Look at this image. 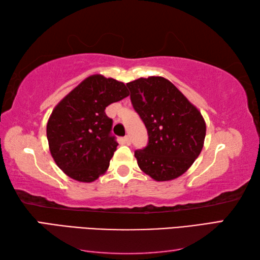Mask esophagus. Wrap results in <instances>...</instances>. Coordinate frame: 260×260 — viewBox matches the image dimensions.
Returning <instances> with one entry per match:
<instances>
[{
	"label": "esophagus",
	"mask_w": 260,
	"mask_h": 260,
	"mask_svg": "<svg viewBox=\"0 0 260 260\" xmlns=\"http://www.w3.org/2000/svg\"><path fill=\"white\" fill-rule=\"evenodd\" d=\"M131 142H132V140H131V137H129L128 135L124 137V143H125L126 145H129V144H131Z\"/></svg>",
	"instance_id": "34e87169"
}]
</instances>
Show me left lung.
I'll use <instances>...</instances> for the list:
<instances>
[{
    "mask_svg": "<svg viewBox=\"0 0 260 260\" xmlns=\"http://www.w3.org/2000/svg\"><path fill=\"white\" fill-rule=\"evenodd\" d=\"M126 86L148 135L147 145L135 151L140 169L156 181L178 178L203 147L206 123L201 113L163 77L140 78Z\"/></svg>",
    "mask_w": 260,
    "mask_h": 260,
    "instance_id": "8db88e82",
    "label": "left lung"
}]
</instances>
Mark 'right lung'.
Wrapping results in <instances>:
<instances>
[{
  "mask_svg": "<svg viewBox=\"0 0 260 260\" xmlns=\"http://www.w3.org/2000/svg\"><path fill=\"white\" fill-rule=\"evenodd\" d=\"M128 95L123 82L95 75L53 109L47 125L49 147L54 162L70 178L92 182L108 169L118 143L105 109Z\"/></svg>",
  "mask_w": 260,
  "mask_h": 260,
  "instance_id": "add662e5",
  "label": "right lung"
}]
</instances>
